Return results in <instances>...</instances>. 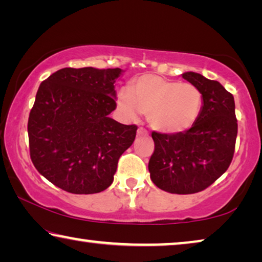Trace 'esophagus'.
I'll use <instances>...</instances> for the list:
<instances>
[{
	"mask_svg": "<svg viewBox=\"0 0 262 262\" xmlns=\"http://www.w3.org/2000/svg\"><path fill=\"white\" fill-rule=\"evenodd\" d=\"M137 136H148V132L144 129V128L140 127L139 129H137Z\"/></svg>",
	"mask_w": 262,
	"mask_h": 262,
	"instance_id": "34e87169",
	"label": "esophagus"
}]
</instances>
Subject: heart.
<instances>
[{
  "label": "heart",
  "mask_w": 262,
  "mask_h": 262,
  "mask_svg": "<svg viewBox=\"0 0 262 262\" xmlns=\"http://www.w3.org/2000/svg\"><path fill=\"white\" fill-rule=\"evenodd\" d=\"M203 94L192 83H180L152 74L134 78L129 90L117 95L118 107L123 117L136 119L148 114L152 129L165 134H178L198 122L203 108Z\"/></svg>",
  "instance_id": "obj_1"
}]
</instances>
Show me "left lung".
Listing matches in <instances>:
<instances>
[{
    "label": "left lung",
    "instance_id": "8db88e82",
    "mask_svg": "<svg viewBox=\"0 0 262 262\" xmlns=\"http://www.w3.org/2000/svg\"><path fill=\"white\" fill-rule=\"evenodd\" d=\"M183 78L202 91V113L186 132H152L155 150L148 167L158 188L173 194H193L209 187L228 170L238 123L233 96L221 83L192 72L183 74Z\"/></svg>",
    "mask_w": 262,
    "mask_h": 262
}]
</instances>
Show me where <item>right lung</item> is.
I'll return each mask as SVG.
<instances>
[{"instance_id":"add662e5","label":"right lung","mask_w":262,"mask_h":262,"mask_svg":"<svg viewBox=\"0 0 262 262\" xmlns=\"http://www.w3.org/2000/svg\"><path fill=\"white\" fill-rule=\"evenodd\" d=\"M121 72L63 68L38 89L28 122L30 157L39 173L66 192L107 188L135 140L136 125L108 117L117 107L114 83Z\"/></svg>"}]
</instances>
